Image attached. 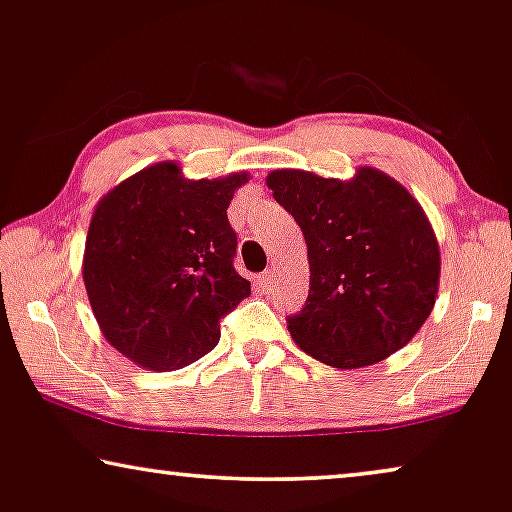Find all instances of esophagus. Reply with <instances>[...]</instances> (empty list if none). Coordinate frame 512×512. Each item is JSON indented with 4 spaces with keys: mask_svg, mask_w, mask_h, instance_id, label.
I'll return each mask as SVG.
<instances>
[{
    "mask_svg": "<svg viewBox=\"0 0 512 512\" xmlns=\"http://www.w3.org/2000/svg\"><path fill=\"white\" fill-rule=\"evenodd\" d=\"M276 269H266L262 276H259V285H262L264 292H269V289L273 287V282H276Z\"/></svg>",
    "mask_w": 512,
    "mask_h": 512,
    "instance_id": "34e87169",
    "label": "esophagus"
}]
</instances>
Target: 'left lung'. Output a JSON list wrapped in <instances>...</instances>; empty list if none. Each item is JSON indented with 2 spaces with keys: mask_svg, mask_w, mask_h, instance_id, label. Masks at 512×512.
I'll return each instance as SVG.
<instances>
[{
  "mask_svg": "<svg viewBox=\"0 0 512 512\" xmlns=\"http://www.w3.org/2000/svg\"><path fill=\"white\" fill-rule=\"evenodd\" d=\"M266 183L308 246V299L287 317L296 345L342 370L407 345L430 317L441 271L437 236L409 190L375 167L352 181L276 170Z\"/></svg>",
  "mask_w": 512,
  "mask_h": 512,
  "instance_id": "left-lung-1",
  "label": "left lung"
}]
</instances>
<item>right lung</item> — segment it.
I'll return each mask as SVG.
<instances>
[{
    "instance_id": "right-lung-1",
    "label": "right lung",
    "mask_w": 512,
    "mask_h": 512,
    "mask_svg": "<svg viewBox=\"0 0 512 512\" xmlns=\"http://www.w3.org/2000/svg\"><path fill=\"white\" fill-rule=\"evenodd\" d=\"M246 181H186L177 163H158L96 207L82 276L103 335L133 363L160 372L195 363L218 345L223 317L250 296L227 220Z\"/></svg>"
}]
</instances>
